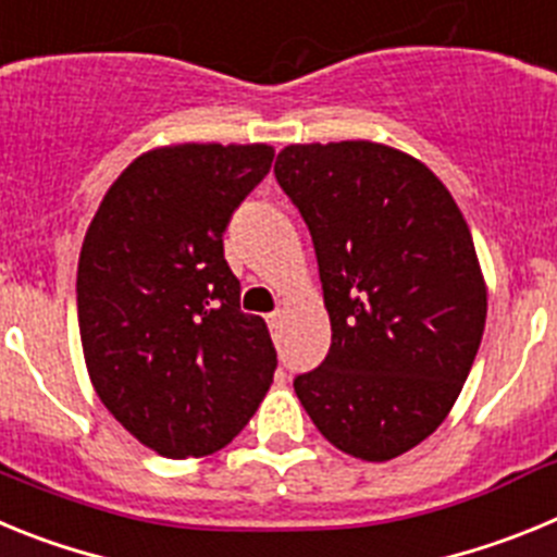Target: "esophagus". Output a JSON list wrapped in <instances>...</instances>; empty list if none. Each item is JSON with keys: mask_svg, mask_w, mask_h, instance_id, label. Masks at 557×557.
<instances>
[{"mask_svg": "<svg viewBox=\"0 0 557 557\" xmlns=\"http://www.w3.org/2000/svg\"><path fill=\"white\" fill-rule=\"evenodd\" d=\"M268 323H270V332H273V334L282 332V326H284V309H275V312H270L268 314Z\"/></svg>", "mask_w": 557, "mask_h": 557, "instance_id": "obj_1", "label": "esophagus"}]
</instances>
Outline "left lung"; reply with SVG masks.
Segmentation results:
<instances>
[{
    "instance_id": "8db88e82",
    "label": "left lung",
    "mask_w": 557,
    "mask_h": 557,
    "mask_svg": "<svg viewBox=\"0 0 557 557\" xmlns=\"http://www.w3.org/2000/svg\"><path fill=\"white\" fill-rule=\"evenodd\" d=\"M275 181L312 234L332 346L295 393L329 444L405 455L455 407L488 293L469 223L426 164L376 141L289 145Z\"/></svg>"
}]
</instances>
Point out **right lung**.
I'll use <instances>...</instances> for the list:
<instances>
[{"label": "right lung", "mask_w": 557, "mask_h": 557, "mask_svg": "<svg viewBox=\"0 0 557 557\" xmlns=\"http://www.w3.org/2000/svg\"><path fill=\"white\" fill-rule=\"evenodd\" d=\"M270 145L141 152L106 191L77 262V321L97 396L139 444L184 460L231 444L268 393V323L239 309L231 214Z\"/></svg>", "instance_id": "1"}]
</instances>
